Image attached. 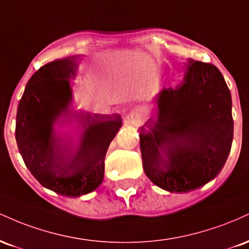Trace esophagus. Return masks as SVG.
Segmentation results:
<instances>
[{"label":"esophagus","instance_id":"1","mask_svg":"<svg viewBox=\"0 0 249 249\" xmlns=\"http://www.w3.org/2000/svg\"><path fill=\"white\" fill-rule=\"evenodd\" d=\"M146 112L141 107L133 108L130 112V115H128V122L132 125H134V126H141V125L144 124V122L146 121Z\"/></svg>","mask_w":249,"mask_h":249}]
</instances>
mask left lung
<instances>
[{"mask_svg": "<svg viewBox=\"0 0 249 249\" xmlns=\"http://www.w3.org/2000/svg\"><path fill=\"white\" fill-rule=\"evenodd\" d=\"M141 128L142 167L154 185L190 192L215 178L233 142L232 98L215 65L190 59L184 79L156 97Z\"/></svg>", "mask_w": 249, "mask_h": 249, "instance_id": "8db88e82", "label": "left lung"}]
</instances>
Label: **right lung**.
Masks as SVG:
<instances>
[{
	"instance_id": "add662e5",
	"label": "right lung",
	"mask_w": 249,
	"mask_h": 249,
	"mask_svg": "<svg viewBox=\"0 0 249 249\" xmlns=\"http://www.w3.org/2000/svg\"><path fill=\"white\" fill-rule=\"evenodd\" d=\"M79 55L43 65L31 76L19 101L15 137L25 166L42 186L68 196L95 191L104 178L108 145L122 126L119 115L73 113L77 128L71 136L55 125L70 115Z\"/></svg>"
}]
</instances>
